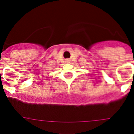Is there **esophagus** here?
<instances>
[{
	"instance_id": "34e87169",
	"label": "esophagus",
	"mask_w": 134,
	"mask_h": 134,
	"mask_svg": "<svg viewBox=\"0 0 134 134\" xmlns=\"http://www.w3.org/2000/svg\"><path fill=\"white\" fill-rule=\"evenodd\" d=\"M67 61V62H69V60H68V59H67V61Z\"/></svg>"
}]
</instances>
